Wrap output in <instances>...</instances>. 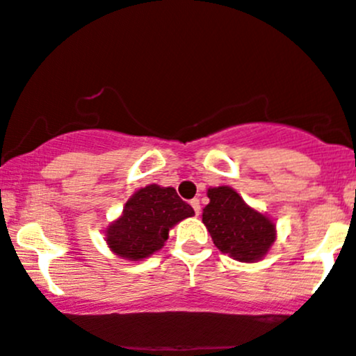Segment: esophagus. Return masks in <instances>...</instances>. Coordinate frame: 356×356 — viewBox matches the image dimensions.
Masks as SVG:
<instances>
[{
  "label": "esophagus",
  "instance_id": "34e87169",
  "mask_svg": "<svg viewBox=\"0 0 356 356\" xmlns=\"http://www.w3.org/2000/svg\"><path fill=\"white\" fill-rule=\"evenodd\" d=\"M191 206H192V209H194L195 214L199 216V212H201V202H199V199H192Z\"/></svg>",
  "mask_w": 356,
  "mask_h": 356
}]
</instances>
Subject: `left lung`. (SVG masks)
<instances>
[{
    "label": "left lung",
    "mask_w": 356,
    "mask_h": 356,
    "mask_svg": "<svg viewBox=\"0 0 356 356\" xmlns=\"http://www.w3.org/2000/svg\"><path fill=\"white\" fill-rule=\"evenodd\" d=\"M211 202L202 209L212 241L224 254L244 263L261 259L276 239L275 224L266 216L251 209L231 187L207 191Z\"/></svg>",
    "instance_id": "left-lung-1"
}]
</instances>
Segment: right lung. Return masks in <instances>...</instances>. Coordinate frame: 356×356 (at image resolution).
<instances>
[{
    "label": "right lung",
    "mask_w": 356,
    "mask_h": 356,
    "mask_svg": "<svg viewBox=\"0 0 356 356\" xmlns=\"http://www.w3.org/2000/svg\"><path fill=\"white\" fill-rule=\"evenodd\" d=\"M194 209L182 201L174 187L147 186L125 204L124 214L107 231V243L117 256L137 261L159 251L169 229L191 218Z\"/></svg>",
    "instance_id": "add662e5"
}]
</instances>
